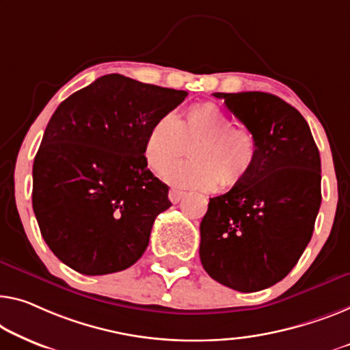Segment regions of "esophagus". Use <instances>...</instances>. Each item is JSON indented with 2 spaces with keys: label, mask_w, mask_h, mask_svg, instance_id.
Wrapping results in <instances>:
<instances>
[{
  "label": "esophagus",
  "mask_w": 350,
  "mask_h": 350,
  "mask_svg": "<svg viewBox=\"0 0 350 350\" xmlns=\"http://www.w3.org/2000/svg\"><path fill=\"white\" fill-rule=\"evenodd\" d=\"M184 195H185V193L184 191H182V190H177V189H171L170 190V201L171 202H173V204H176V202H179L180 200H182V198H184Z\"/></svg>",
  "instance_id": "34e87169"
}]
</instances>
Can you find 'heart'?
Returning <instances> with one entry per match:
<instances>
[{"label":"heart","mask_w":350,"mask_h":350,"mask_svg":"<svg viewBox=\"0 0 350 350\" xmlns=\"http://www.w3.org/2000/svg\"><path fill=\"white\" fill-rule=\"evenodd\" d=\"M187 144H196V160L173 165ZM256 152L252 130L232 125L231 116L213 102L195 103L182 119L163 114L150 124L144 138V159L150 170H165L163 177L171 184L200 190H211L218 182L226 189L237 185L252 170Z\"/></svg>","instance_id":"1"}]
</instances>
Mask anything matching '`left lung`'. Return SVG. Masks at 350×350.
Instances as JSON below:
<instances>
[{
  "label": "left lung",
  "instance_id": "obj_1",
  "mask_svg": "<svg viewBox=\"0 0 350 350\" xmlns=\"http://www.w3.org/2000/svg\"><path fill=\"white\" fill-rule=\"evenodd\" d=\"M252 130L258 152L248 174L211 198L200 258L218 283L241 292L270 288L310 243L319 212L321 157L308 122L269 92H213Z\"/></svg>",
  "mask_w": 350,
  "mask_h": 350
}]
</instances>
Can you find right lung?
<instances>
[{
    "label": "right lung",
    "instance_id": "1",
    "mask_svg": "<svg viewBox=\"0 0 350 350\" xmlns=\"http://www.w3.org/2000/svg\"><path fill=\"white\" fill-rule=\"evenodd\" d=\"M187 97L109 74L67 97L33 165V208L45 243L70 269L107 275L143 256L170 187L144 159L155 119Z\"/></svg>",
    "mask_w": 350,
    "mask_h": 350
}]
</instances>
